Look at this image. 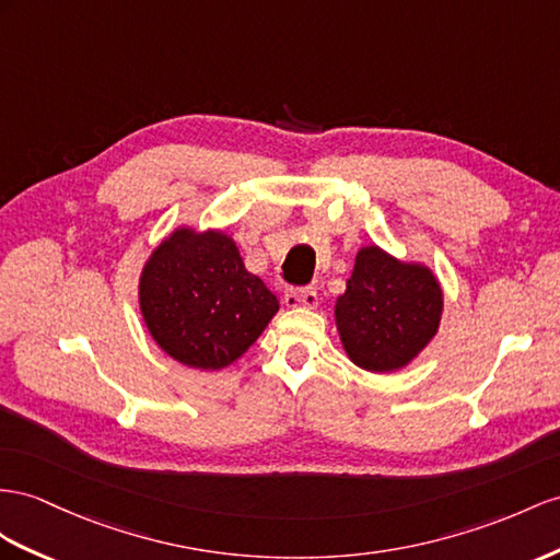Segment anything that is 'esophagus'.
Here are the masks:
<instances>
[{
  "instance_id": "34e87169",
  "label": "esophagus",
  "mask_w": 560,
  "mask_h": 560,
  "mask_svg": "<svg viewBox=\"0 0 560 560\" xmlns=\"http://www.w3.org/2000/svg\"><path fill=\"white\" fill-rule=\"evenodd\" d=\"M283 303L285 307H307L314 310L319 305V295L314 289H289L283 293Z\"/></svg>"
}]
</instances>
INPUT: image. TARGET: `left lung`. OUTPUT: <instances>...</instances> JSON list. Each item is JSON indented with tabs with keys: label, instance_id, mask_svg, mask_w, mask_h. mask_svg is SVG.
<instances>
[{
	"label": "left lung",
	"instance_id": "8db88e82",
	"mask_svg": "<svg viewBox=\"0 0 560 560\" xmlns=\"http://www.w3.org/2000/svg\"><path fill=\"white\" fill-rule=\"evenodd\" d=\"M442 307L440 281L425 265L364 246L346 293L336 300V326L350 362L388 374L417 360L435 338Z\"/></svg>",
	"mask_w": 560,
	"mask_h": 560
}]
</instances>
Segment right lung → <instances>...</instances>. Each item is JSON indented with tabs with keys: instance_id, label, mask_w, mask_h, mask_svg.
<instances>
[{
	"instance_id": "add662e5",
	"label": "right lung",
	"mask_w": 560,
	"mask_h": 560,
	"mask_svg": "<svg viewBox=\"0 0 560 560\" xmlns=\"http://www.w3.org/2000/svg\"><path fill=\"white\" fill-rule=\"evenodd\" d=\"M139 310L172 360L218 371L260 338L279 300L243 265L232 236L177 226L141 269Z\"/></svg>"
}]
</instances>
